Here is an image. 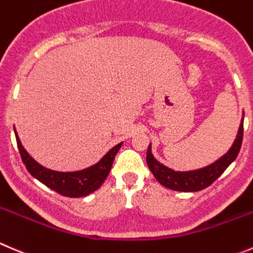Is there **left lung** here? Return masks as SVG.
<instances>
[{"label":"left lung","mask_w":253,"mask_h":253,"mask_svg":"<svg viewBox=\"0 0 253 253\" xmlns=\"http://www.w3.org/2000/svg\"><path fill=\"white\" fill-rule=\"evenodd\" d=\"M244 116L245 114H242L237 136L229 151L214 163L203 167L200 169L180 171L164 166L154 158L153 153H152V146L149 143L148 151H147V164L153 173L154 178L163 186L171 189V190H176V192H199V190L208 188L236 159L240 148H241L242 137H244Z\"/></svg>","instance_id":"left-lung-1"}]
</instances>
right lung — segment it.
Returning <instances> with one entry per match:
<instances>
[{
    "instance_id": "right-lung-1",
    "label": "right lung",
    "mask_w": 253,
    "mask_h": 253,
    "mask_svg": "<svg viewBox=\"0 0 253 253\" xmlns=\"http://www.w3.org/2000/svg\"><path fill=\"white\" fill-rule=\"evenodd\" d=\"M14 134H16L17 146H18L22 161L31 175L38 179L41 183H43L54 192L69 198L86 197L97 190L109 175L115 157L122 146L121 142L112 147L97 163L89 168L77 171H58L45 168L37 161H34L22 146L16 128H14Z\"/></svg>"
}]
</instances>
